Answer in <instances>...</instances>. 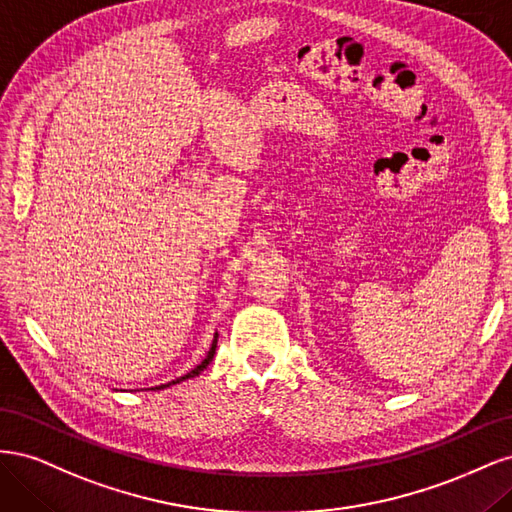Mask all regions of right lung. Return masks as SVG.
I'll return each mask as SVG.
<instances>
[{
    "mask_svg": "<svg viewBox=\"0 0 512 512\" xmlns=\"http://www.w3.org/2000/svg\"><path fill=\"white\" fill-rule=\"evenodd\" d=\"M215 348H218V333L213 335V342H211V348H209V352H207V356L203 361H200L194 369H190L188 374L185 376H181V378H177V380H170V382H166V384H160V386H156V391H162V389H168V386H173V384H179V382H183V380H190V378H196L200 371H205L207 369V365L213 361V354H215Z\"/></svg>",
    "mask_w": 512,
    "mask_h": 512,
    "instance_id": "right-lung-1",
    "label": "right lung"
}]
</instances>
